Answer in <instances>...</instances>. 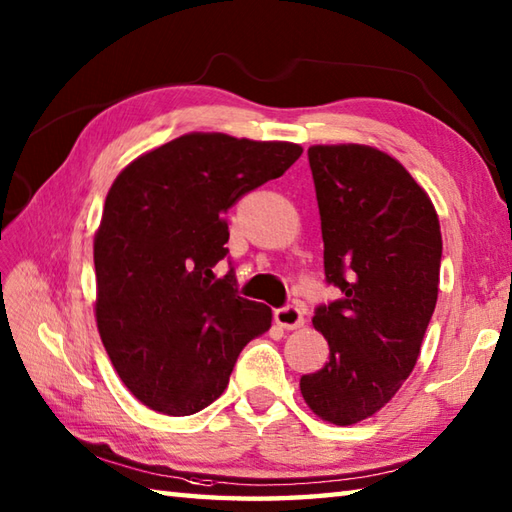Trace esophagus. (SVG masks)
<instances>
[{
  "mask_svg": "<svg viewBox=\"0 0 512 512\" xmlns=\"http://www.w3.org/2000/svg\"><path fill=\"white\" fill-rule=\"evenodd\" d=\"M303 312L297 306H286L275 310V323L281 325L284 330H297L303 325Z\"/></svg>",
  "mask_w": 512,
  "mask_h": 512,
  "instance_id": "34e87169",
  "label": "esophagus"
}]
</instances>
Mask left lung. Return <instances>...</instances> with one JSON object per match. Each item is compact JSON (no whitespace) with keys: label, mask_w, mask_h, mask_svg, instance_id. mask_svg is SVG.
I'll use <instances>...</instances> for the list:
<instances>
[{"label":"left lung","mask_w":512,"mask_h":512,"mask_svg":"<svg viewBox=\"0 0 512 512\" xmlns=\"http://www.w3.org/2000/svg\"><path fill=\"white\" fill-rule=\"evenodd\" d=\"M325 281L341 299L314 310L330 361L301 394L339 427L385 407L418 361L436 310L442 235L429 195L398 160L367 145L308 149Z\"/></svg>","instance_id":"obj_1"}]
</instances>
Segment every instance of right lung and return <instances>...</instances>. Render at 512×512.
Segmentation results:
<instances>
[{"label": "right lung", "mask_w": 512, "mask_h": 512, "mask_svg": "<svg viewBox=\"0 0 512 512\" xmlns=\"http://www.w3.org/2000/svg\"><path fill=\"white\" fill-rule=\"evenodd\" d=\"M292 143L187 134L136 158L114 180L94 237L96 325L125 387L149 409L191 416L228 385L239 352L273 312L237 295L224 213L284 176Z\"/></svg>", "instance_id": "1"}]
</instances>
